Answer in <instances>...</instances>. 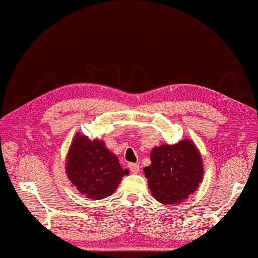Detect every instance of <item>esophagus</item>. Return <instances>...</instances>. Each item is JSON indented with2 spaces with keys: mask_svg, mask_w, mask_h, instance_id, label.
Wrapping results in <instances>:
<instances>
[{
  "mask_svg": "<svg viewBox=\"0 0 258 258\" xmlns=\"http://www.w3.org/2000/svg\"><path fill=\"white\" fill-rule=\"evenodd\" d=\"M128 167L131 172L136 173V174L139 173V171H140V166H139V164H137V163H129Z\"/></svg>",
  "mask_w": 258,
  "mask_h": 258,
  "instance_id": "1",
  "label": "esophagus"
}]
</instances>
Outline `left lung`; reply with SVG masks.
I'll return each mask as SVG.
<instances>
[{"label":"left lung","instance_id":"8db88e82","mask_svg":"<svg viewBox=\"0 0 258 258\" xmlns=\"http://www.w3.org/2000/svg\"><path fill=\"white\" fill-rule=\"evenodd\" d=\"M150 159L144 175L152 196L163 205L184 203L203 181L202 155L189 139L155 147Z\"/></svg>","mask_w":258,"mask_h":258}]
</instances>
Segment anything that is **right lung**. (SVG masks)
<instances>
[{
  "label": "right lung",
  "instance_id": "1",
  "mask_svg": "<svg viewBox=\"0 0 258 258\" xmlns=\"http://www.w3.org/2000/svg\"><path fill=\"white\" fill-rule=\"evenodd\" d=\"M66 171L73 186L85 197L99 200L115 192L120 180L129 173L118 158L106 149L103 140H90L77 134L67 156Z\"/></svg>",
  "mask_w": 258,
  "mask_h": 258
}]
</instances>
